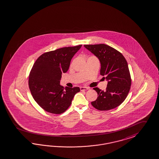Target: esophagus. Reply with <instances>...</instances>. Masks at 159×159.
Wrapping results in <instances>:
<instances>
[{"instance_id":"1","label":"esophagus","mask_w":159,"mask_h":159,"mask_svg":"<svg viewBox=\"0 0 159 159\" xmlns=\"http://www.w3.org/2000/svg\"><path fill=\"white\" fill-rule=\"evenodd\" d=\"M88 89V88L87 87H80V90L81 91H86Z\"/></svg>"}]
</instances>
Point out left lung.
<instances>
[{
    "label": "left lung",
    "mask_w": 159,
    "mask_h": 159,
    "mask_svg": "<svg viewBox=\"0 0 159 159\" xmlns=\"http://www.w3.org/2000/svg\"><path fill=\"white\" fill-rule=\"evenodd\" d=\"M101 63L100 74L108 82L105 91L94 88L98 94L92 106L100 111L109 110L120 106L129 94L131 80L128 64L123 55L106 44L85 45Z\"/></svg>",
    "instance_id": "obj_1"
}]
</instances>
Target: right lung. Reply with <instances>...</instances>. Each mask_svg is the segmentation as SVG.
Wrapping results in <instances>:
<instances>
[{
    "mask_svg": "<svg viewBox=\"0 0 159 159\" xmlns=\"http://www.w3.org/2000/svg\"><path fill=\"white\" fill-rule=\"evenodd\" d=\"M81 47L62 48L43 53L34 64L29 78L30 91L34 99L45 111L57 114L65 112L74 95L80 91L77 87H65L64 89L60 80Z\"/></svg>",
    "mask_w": 159,
    "mask_h": 159,
    "instance_id": "add662e5",
    "label": "right lung"
}]
</instances>
